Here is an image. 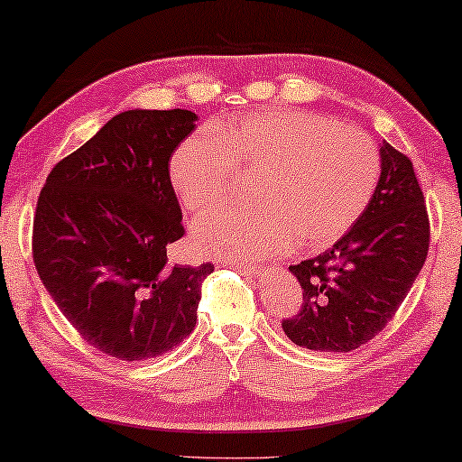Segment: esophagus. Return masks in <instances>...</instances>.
Here are the masks:
<instances>
[{"instance_id": "esophagus-1", "label": "esophagus", "mask_w": 462, "mask_h": 462, "mask_svg": "<svg viewBox=\"0 0 462 462\" xmlns=\"http://www.w3.org/2000/svg\"><path fill=\"white\" fill-rule=\"evenodd\" d=\"M221 263L226 268H236L237 272H244V274H260L263 270L262 266H255V263H244V262H233V260H225Z\"/></svg>"}]
</instances>
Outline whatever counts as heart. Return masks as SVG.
I'll use <instances>...</instances> for the list:
<instances>
[{
	"instance_id": "heart-1",
	"label": "heart",
	"mask_w": 462,
	"mask_h": 462,
	"mask_svg": "<svg viewBox=\"0 0 462 462\" xmlns=\"http://www.w3.org/2000/svg\"><path fill=\"white\" fill-rule=\"evenodd\" d=\"M252 178V207L225 208L194 226L207 254L255 260L294 245L323 249L358 221L381 178L374 141L339 120L292 108L249 115L181 141L170 180L194 217Z\"/></svg>"
}]
</instances>
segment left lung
<instances>
[{"label":"left lung","mask_w":462,"mask_h":462,"mask_svg":"<svg viewBox=\"0 0 462 462\" xmlns=\"http://www.w3.org/2000/svg\"><path fill=\"white\" fill-rule=\"evenodd\" d=\"M430 247L426 200L413 163L383 141L373 200L350 231L289 270L302 305L282 321L291 342L317 352H350L381 334L418 278Z\"/></svg>","instance_id":"obj_1"}]
</instances>
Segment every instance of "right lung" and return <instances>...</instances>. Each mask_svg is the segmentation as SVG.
<instances>
[{"instance_id":"add662e5","label":"right lung","mask_w":462,"mask_h":462,"mask_svg":"<svg viewBox=\"0 0 462 462\" xmlns=\"http://www.w3.org/2000/svg\"><path fill=\"white\" fill-rule=\"evenodd\" d=\"M196 118L180 108L120 112L51 170L36 202L32 258L44 289L112 358L162 356L196 325L215 266L170 258L186 233L170 160Z\"/></svg>"}]
</instances>
